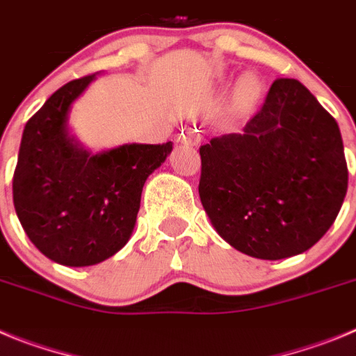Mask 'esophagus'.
<instances>
[{"label": "esophagus", "mask_w": 356, "mask_h": 356, "mask_svg": "<svg viewBox=\"0 0 356 356\" xmlns=\"http://www.w3.org/2000/svg\"><path fill=\"white\" fill-rule=\"evenodd\" d=\"M177 142L182 143V145H186V147L198 145V142H200V134H198L197 131H193V129H186V131H182L181 134H179Z\"/></svg>", "instance_id": "esophagus-1"}]
</instances>
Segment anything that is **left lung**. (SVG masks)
<instances>
[{
    "label": "left lung",
    "mask_w": 356,
    "mask_h": 356,
    "mask_svg": "<svg viewBox=\"0 0 356 356\" xmlns=\"http://www.w3.org/2000/svg\"><path fill=\"white\" fill-rule=\"evenodd\" d=\"M200 158L198 193L213 227L264 261L316 245L348 191L337 122L298 79H277L241 133L211 138Z\"/></svg>",
    "instance_id": "8db88e82"
}]
</instances>
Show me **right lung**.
Here are the masks:
<instances>
[{"label": "right lung", "mask_w": 356, "mask_h": 356, "mask_svg": "<svg viewBox=\"0 0 356 356\" xmlns=\"http://www.w3.org/2000/svg\"><path fill=\"white\" fill-rule=\"evenodd\" d=\"M95 74L67 83L28 120L14 172V207L47 259L81 268L106 261L133 234L143 184L172 152L126 143L92 154L69 133L72 102Z\"/></svg>", "instance_id": "right-lung-1"}]
</instances>
